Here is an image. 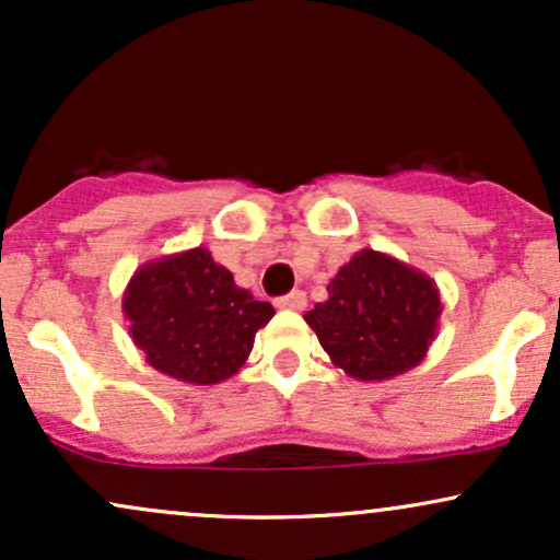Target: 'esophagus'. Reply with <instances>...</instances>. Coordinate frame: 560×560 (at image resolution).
Returning <instances> with one entry per match:
<instances>
[{
    "label": "esophagus",
    "instance_id": "1",
    "mask_svg": "<svg viewBox=\"0 0 560 560\" xmlns=\"http://www.w3.org/2000/svg\"><path fill=\"white\" fill-rule=\"evenodd\" d=\"M305 305H307V298L305 292H300V289H294L292 294H284V298L276 300V307H281V311H302Z\"/></svg>",
    "mask_w": 560,
    "mask_h": 560
}]
</instances>
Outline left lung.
Listing matches in <instances>:
<instances>
[{
  "label": "left lung",
  "instance_id": "left-lung-1",
  "mask_svg": "<svg viewBox=\"0 0 560 560\" xmlns=\"http://www.w3.org/2000/svg\"><path fill=\"white\" fill-rule=\"evenodd\" d=\"M305 313L331 363L361 382H387L427 358L440 326L434 279L376 249H361Z\"/></svg>",
  "mask_w": 560,
  "mask_h": 560
}]
</instances>
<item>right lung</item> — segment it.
I'll return each instance as SVG.
<instances>
[{
    "label": "right lung",
    "mask_w": 560,
    "mask_h": 560,
    "mask_svg": "<svg viewBox=\"0 0 560 560\" xmlns=\"http://www.w3.org/2000/svg\"><path fill=\"white\" fill-rule=\"evenodd\" d=\"M273 313L271 302L236 287L208 247L144 262L124 292L128 334L147 363L197 387L234 376Z\"/></svg>",
    "instance_id": "right-lung-1"
}]
</instances>
